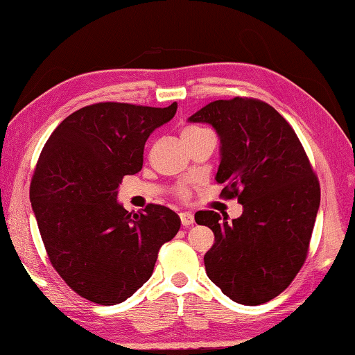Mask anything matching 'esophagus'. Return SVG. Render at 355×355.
<instances>
[{"label": "esophagus", "instance_id": "obj_1", "mask_svg": "<svg viewBox=\"0 0 355 355\" xmlns=\"http://www.w3.org/2000/svg\"><path fill=\"white\" fill-rule=\"evenodd\" d=\"M180 220H182L183 227H189L194 223V216L191 212H182L180 214Z\"/></svg>", "mask_w": 355, "mask_h": 355}]
</instances>
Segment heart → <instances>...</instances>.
Segmentation results:
<instances>
[{
	"label": "heart",
	"instance_id": "b5f03b06",
	"mask_svg": "<svg viewBox=\"0 0 355 355\" xmlns=\"http://www.w3.org/2000/svg\"><path fill=\"white\" fill-rule=\"evenodd\" d=\"M204 130H206V128L198 127V125H189V127H187V128H183L182 137H189V135L201 133V132H204ZM175 193H177V196H178L180 199H188V196H189V189H188L187 187H178Z\"/></svg>",
	"mask_w": 355,
	"mask_h": 355
}]
</instances>
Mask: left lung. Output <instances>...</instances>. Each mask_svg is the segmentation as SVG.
Here are the masks:
<instances>
[{
	"label": "left lung",
	"instance_id": "left-lung-1",
	"mask_svg": "<svg viewBox=\"0 0 355 355\" xmlns=\"http://www.w3.org/2000/svg\"><path fill=\"white\" fill-rule=\"evenodd\" d=\"M189 121L217 130L220 196L243 204L241 217L232 222L214 211L194 216L216 236L204 256L207 277L234 302H268L306 262L320 206L318 178L293 127L261 99H218Z\"/></svg>",
	"mask_w": 355,
	"mask_h": 355
}]
</instances>
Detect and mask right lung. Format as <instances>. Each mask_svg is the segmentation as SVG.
Returning <instances> with one entry per match:
<instances>
[{"label": "right lung", "mask_w": 355, "mask_h": 355, "mask_svg": "<svg viewBox=\"0 0 355 355\" xmlns=\"http://www.w3.org/2000/svg\"><path fill=\"white\" fill-rule=\"evenodd\" d=\"M177 107L89 104L44 143L30 201L49 262L88 301H125L153 275L162 244L178 233L180 217L168 207L148 204L135 214L117 202L122 178L141 171L148 137Z\"/></svg>", "instance_id": "1"}]
</instances>
